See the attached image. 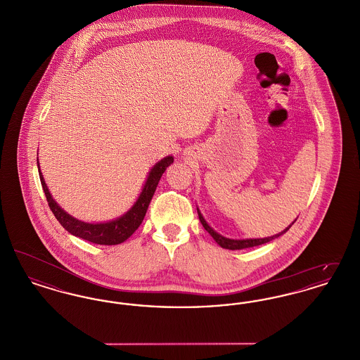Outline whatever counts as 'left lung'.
Returning <instances> with one entry per match:
<instances>
[{
    "mask_svg": "<svg viewBox=\"0 0 360 360\" xmlns=\"http://www.w3.org/2000/svg\"><path fill=\"white\" fill-rule=\"evenodd\" d=\"M197 212H198V217H200V221L202 224V226H204L206 231L209 232V235H210L213 239L216 240V243H217L220 247L225 248V250H243V248H250V247L262 245V244H264V243H269V241H271V240L279 238L281 235H283L285 232H288L291 225L295 223V220H294V221H292V223H291L286 229H283V231H282V232H279L278 235L270 236V238H264V239H228V238H224V236H221L220 233H217L213 228H210V226H209V224L206 223L205 219H204V216L201 214V212L198 210V207H197Z\"/></svg>",
    "mask_w": 360,
    "mask_h": 360,
    "instance_id": "1",
    "label": "left lung"
}]
</instances>
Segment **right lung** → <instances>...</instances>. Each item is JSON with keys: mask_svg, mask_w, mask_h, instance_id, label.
Returning <instances> with one entry per match:
<instances>
[{"mask_svg": "<svg viewBox=\"0 0 360 360\" xmlns=\"http://www.w3.org/2000/svg\"><path fill=\"white\" fill-rule=\"evenodd\" d=\"M172 162H174L172 156H166L155 165L147 176L146 185L141 190L136 202L125 214H122L116 220L108 221V223L97 224L85 223L78 219H74L72 216H70L68 212H65L60 206L58 205L56 201L52 198L51 193L47 188L46 181L41 175L40 167H39V159H37V167H39L40 182H41V186L44 190L50 209H51L53 216L56 217V220L68 232L77 238L87 240L94 244L116 245V244H120L122 241L128 239L140 226V224L147 213L148 205L153 200V195H154L156 186L160 181V176L163 172H166V169L172 165Z\"/></svg>", "mask_w": 360, "mask_h": 360, "instance_id": "add662e5", "label": "right lung"}]
</instances>
